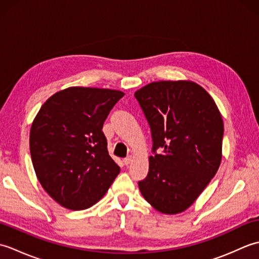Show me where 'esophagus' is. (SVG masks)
<instances>
[{
  "mask_svg": "<svg viewBox=\"0 0 259 259\" xmlns=\"http://www.w3.org/2000/svg\"><path fill=\"white\" fill-rule=\"evenodd\" d=\"M131 161H133V157H126V158H124L123 159V162H124V164H125V166H128V164L129 163H131Z\"/></svg>",
  "mask_w": 259,
  "mask_h": 259,
  "instance_id": "esophagus-1",
  "label": "esophagus"
}]
</instances>
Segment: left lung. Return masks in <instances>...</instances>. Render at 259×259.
<instances>
[{"instance_id":"1","label":"left lung","mask_w":259,"mask_h":259,"mask_svg":"<svg viewBox=\"0 0 259 259\" xmlns=\"http://www.w3.org/2000/svg\"><path fill=\"white\" fill-rule=\"evenodd\" d=\"M135 97L150 125L153 152L139 189L158 211L183 212L221 166L222 114L210 95L192 81L152 82Z\"/></svg>"}]
</instances>
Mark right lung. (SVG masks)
<instances>
[{
	"instance_id": "add662e5",
	"label": "right lung",
	"mask_w": 259,
	"mask_h": 259,
	"mask_svg": "<svg viewBox=\"0 0 259 259\" xmlns=\"http://www.w3.org/2000/svg\"><path fill=\"white\" fill-rule=\"evenodd\" d=\"M123 96L119 90L71 87L49 98L33 120V168L43 189L62 207L93 206L119 175L102 126Z\"/></svg>"
}]
</instances>
